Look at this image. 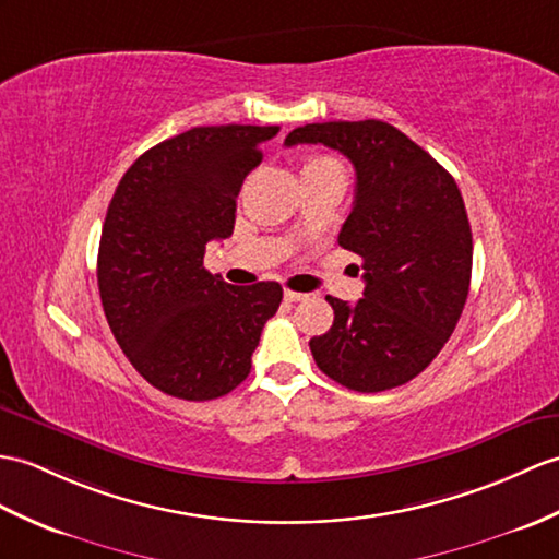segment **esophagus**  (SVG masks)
<instances>
[{"instance_id":"obj_1","label":"esophagus","mask_w":559,"mask_h":559,"mask_svg":"<svg viewBox=\"0 0 559 559\" xmlns=\"http://www.w3.org/2000/svg\"><path fill=\"white\" fill-rule=\"evenodd\" d=\"M283 297H285V302H300V300H305V293H295V290H285L283 293Z\"/></svg>"}]
</instances>
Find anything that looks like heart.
<instances>
[{
	"label": "heart",
	"mask_w": 559,
	"mask_h": 559,
	"mask_svg": "<svg viewBox=\"0 0 559 559\" xmlns=\"http://www.w3.org/2000/svg\"><path fill=\"white\" fill-rule=\"evenodd\" d=\"M323 168H341V164L331 159V157H309L305 159V166H302V174H309V171H323Z\"/></svg>",
	"instance_id": "b5f03b06"
}]
</instances>
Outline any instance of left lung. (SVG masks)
Instances as JSON below:
<instances>
[{"instance_id": "1", "label": "left lung", "mask_w": 559, "mask_h": 559, "mask_svg": "<svg viewBox=\"0 0 559 559\" xmlns=\"http://www.w3.org/2000/svg\"><path fill=\"white\" fill-rule=\"evenodd\" d=\"M317 142L355 166V204L338 242L361 257L367 285L355 305L326 297L333 326L309 341L311 355L349 391H391L431 365L462 317L474 254L462 192L391 123H307L285 147Z\"/></svg>"}]
</instances>
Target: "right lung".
Masks as SVG:
<instances>
[{"instance_id":"1","label":"right lung","mask_w":559,"mask_h":559,"mask_svg":"<svg viewBox=\"0 0 559 559\" xmlns=\"http://www.w3.org/2000/svg\"><path fill=\"white\" fill-rule=\"evenodd\" d=\"M278 126H200L159 142L123 174L104 218L97 283L116 343L157 391L204 402L252 369L283 288H236L204 269L206 242L236 224L242 180Z\"/></svg>"}]
</instances>
